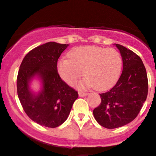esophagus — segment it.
Wrapping results in <instances>:
<instances>
[{
    "label": "esophagus",
    "instance_id": "esophagus-1",
    "mask_svg": "<svg viewBox=\"0 0 156 156\" xmlns=\"http://www.w3.org/2000/svg\"><path fill=\"white\" fill-rule=\"evenodd\" d=\"M78 95H79L80 97H86V96L87 95V93H85V92H78Z\"/></svg>",
    "mask_w": 156,
    "mask_h": 156
}]
</instances>
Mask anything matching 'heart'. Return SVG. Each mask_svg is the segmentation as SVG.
Masks as SVG:
<instances>
[{"instance_id":"obj_1","label":"heart","mask_w":156,"mask_h":156,"mask_svg":"<svg viewBox=\"0 0 156 156\" xmlns=\"http://www.w3.org/2000/svg\"><path fill=\"white\" fill-rule=\"evenodd\" d=\"M69 58L57 61L58 75L69 85L75 84L83 75L86 77L78 86L94 87L99 90L111 87L117 81L122 66V57L116 50L96 46L72 49Z\"/></svg>"}]
</instances>
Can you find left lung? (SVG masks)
<instances>
[{
    "label": "left lung",
    "instance_id": "8db88e82",
    "mask_svg": "<svg viewBox=\"0 0 156 156\" xmlns=\"http://www.w3.org/2000/svg\"><path fill=\"white\" fill-rule=\"evenodd\" d=\"M123 61V70L117 83L107 92L100 94L101 103L94 109V116L108 129L124 126L135 119L148 94V78L138 55L115 44Z\"/></svg>",
    "mask_w": 156,
    "mask_h": 156
}]
</instances>
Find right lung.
Segmentation results:
<instances>
[{"label":"right lung","mask_w":156,"mask_h":156,"mask_svg":"<svg viewBox=\"0 0 156 156\" xmlns=\"http://www.w3.org/2000/svg\"><path fill=\"white\" fill-rule=\"evenodd\" d=\"M68 44L48 42L29 51L23 59L17 75V94L28 116L38 125L56 127L67 119L78 97L75 90L64 82L56 71V63ZM37 75L43 88L37 94L29 89V82Z\"/></svg>","instance_id":"obj_1"}]
</instances>
